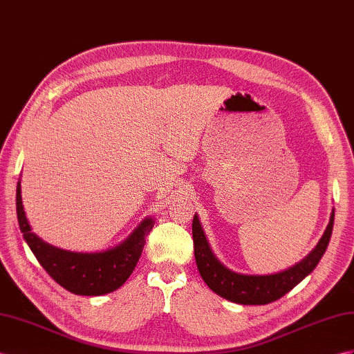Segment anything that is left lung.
<instances>
[{"instance_id": "obj_1", "label": "left lung", "mask_w": 354, "mask_h": 354, "mask_svg": "<svg viewBox=\"0 0 354 354\" xmlns=\"http://www.w3.org/2000/svg\"><path fill=\"white\" fill-rule=\"evenodd\" d=\"M332 211L330 221L317 247L302 261L293 268L278 272L274 275H242L224 268L215 259L209 243L206 241L203 229L197 215L193 218V241H194V257L198 272L212 292L220 295L234 304L242 305H266L277 301L288 293L295 286L310 275L314 268L319 265L326 248L329 245L333 229Z\"/></svg>"}]
</instances>
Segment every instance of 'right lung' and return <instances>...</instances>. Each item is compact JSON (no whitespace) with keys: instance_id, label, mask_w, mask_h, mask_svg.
I'll return each instance as SVG.
<instances>
[{"instance_id":"obj_1","label":"right lung","mask_w":354,"mask_h":354,"mask_svg":"<svg viewBox=\"0 0 354 354\" xmlns=\"http://www.w3.org/2000/svg\"><path fill=\"white\" fill-rule=\"evenodd\" d=\"M16 211L21 232L43 269L68 292L82 296H100L120 288L131 275L153 227V220L140 223L121 245L104 252H71L43 242L31 232L22 206L21 183L16 187Z\"/></svg>"}]
</instances>
